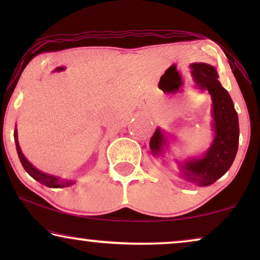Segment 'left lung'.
<instances>
[{
  "label": "left lung",
  "mask_w": 260,
  "mask_h": 260,
  "mask_svg": "<svg viewBox=\"0 0 260 260\" xmlns=\"http://www.w3.org/2000/svg\"><path fill=\"white\" fill-rule=\"evenodd\" d=\"M190 73L199 90L211 94V127L214 137L202 156L176 162L181 179L199 187H206L225 175L232 166L239 144V120L232 98L220 84L214 66L204 62L191 63ZM149 147L156 157H165L166 148H168L166 131L157 127L150 138Z\"/></svg>",
  "instance_id": "obj_1"
}]
</instances>
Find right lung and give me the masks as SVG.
I'll return each instance as SVG.
<instances>
[{"label": "right lung", "instance_id": "right-lung-1", "mask_svg": "<svg viewBox=\"0 0 260 260\" xmlns=\"http://www.w3.org/2000/svg\"><path fill=\"white\" fill-rule=\"evenodd\" d=\"M65 69H66V67L59 66L54 70V72H61V71H63ZM14 140H15L16 151H17V155H19L21 165H22L24 170H26V172L29 174V175L33 177L34 180H37L38 182H40L41 184H44V186L49 187V188L70 187V186H72V184L76 183V181H74V180L62 179V177H60V176L51 175V174L44 173V172H41V170H39L38 168H35V167L31 165V163L26 158V156L23 155L22 150H21L20 144H19V140H17V129H16V127H15V131H14Z\"/></svg>", "mask_w": 260, "mask_h": 260}]
</instances>
